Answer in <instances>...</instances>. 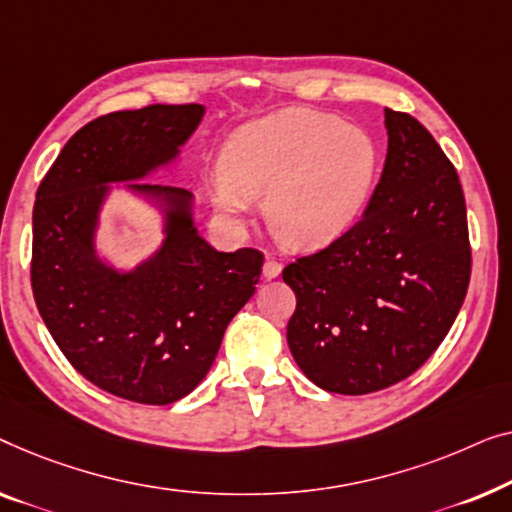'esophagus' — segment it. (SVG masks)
I'll return each instance as SVG.
<instances>
[{"label": "esophagus", "mask_w": 512, "mask_h": 512, "mask_svg": "<svg viewBox=\"0 0 512 512\" xmlns=\"http://www.w3.org/2000/svg\"><path fill=\"white\" fill-rule=\"evenodd\" d=\"M264 278H278L280 276V271H283V264L280 262H276V259H266L264 262Z\"/></svg>", "instance_id": "1"}]
</instances>
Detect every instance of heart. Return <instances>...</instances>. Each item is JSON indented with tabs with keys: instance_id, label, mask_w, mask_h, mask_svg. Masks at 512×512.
I'll use <instances>...</instances> for the list:
<instances>
[{
	"instance_id": "b5f03b06",
	"label": "heart",
	"mask_w": 512,
	"mask_h": 512,
	"mask_svg": "<svg viewBox=\"0 0 512 512\" xmlns=\"http://www.w3.org/2000/svg\"><path fill=\"white\" fill-rule=\"evenodd\" d=\"M378 176V146L334 115L285 109L243 125L208 181L229 218L264 194V218L287 246L318 248L355 225Z\"/></svg>"
}]
</instances>
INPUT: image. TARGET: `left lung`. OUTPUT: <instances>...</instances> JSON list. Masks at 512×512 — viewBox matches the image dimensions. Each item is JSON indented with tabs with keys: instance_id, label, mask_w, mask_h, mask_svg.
I'll return each instance as SVG.
<instances>
[{
	"instance_id": "obj_1",
	"label": "left lung",
	"mask_w": 512,
	"mask_h": 512,
	"mask_svg": "<svg viewBox=\"0 0 512 512\" xmlns=\"http://www.w3.org/2000/svg\"><path fill=\"white\" fill-rule=\"evenodd\" d=\"M387 157L348 232L283 269L297 294L287 345L327 392L369 394L415 373L448 334L471 278L462 183L413 115L385 109Z\"/></svg>"
}]
</instances>
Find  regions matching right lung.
<instances>
[{
  "instance_id": "right-lung-1",
  "label": "right lung",
  "mask_w": 512,
  "mask_h": 512,
  "mask_svg": "<svg viewBox=\"0 0 512 512\" xmlns=\"http://www.w3.org/2000/svg\"><path fill=\"white\" fill-rule=\"evenodd\" d=\"M201 104H153L88 122L43 176L32 213V292L69 364L115 397L167 406L206 378L225 329L255 294L264 255L218 253L181 187L129 183L167 167L204 118ZM109 182L165 213L160 251L132 272L94 248Z\"/></svg>"
}]
</instances>
